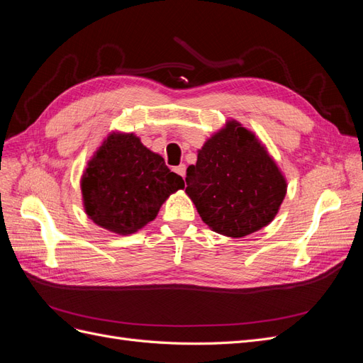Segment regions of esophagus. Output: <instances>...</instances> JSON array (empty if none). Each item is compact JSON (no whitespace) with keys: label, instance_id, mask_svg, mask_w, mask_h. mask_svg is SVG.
I'll list each match as a JSON object with an SVG mask.
<instances>
[{"label":"esophagus","instance_id":"34e87169","mask_svg":"<svg viewBox=\"0 0 363 363\" xmlns=\"http://www.w3.org/2000/svg\"><path fill=\"white\" fill-rule=\"evenodd\" d=\"M175 172H177L179 175H182V177L184 179V175H186V164H179V167H175Z\"/></svg>","mask_w":363,"mask_h":363}]
</instances>
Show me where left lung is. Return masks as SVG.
I'll use <instances>...</instances> for the list:
<instances>
[{
	"label": "left lung",
	"instance_id": "left-lung-1",
	"mask_svg": "<svg viewBox=\"0 0 363 363\" xmlns=\"http://www.w3.org/2000/svg\"><path fill=\"white\" fill-rule=\"evenodd\" d=\"M196 211L213 232L244 238L268 225L286 180L256 136L236 121L208 139L186 177Z\"/></svg>",
	"mask_w": 363,
	"mask_h": 363
}]
</instances>
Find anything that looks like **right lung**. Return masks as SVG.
<instances>
[{"instance_id": "add662e5", "label": "right lung", "mask_w": 363, "mask_h": 363, "mask_svg": "<svg viewBox=\"0 0 363 363\" xmlns=\"http://www.w3.org/2000/svg\"><path fill=\"white\" fill-rule=\"evenodd\" d=\"M184 188L162 156L135 135H111L95 152L82 179L86 213L95 224L130 235L157 216L163 201Z\"/></svg>"}]
</instances>
